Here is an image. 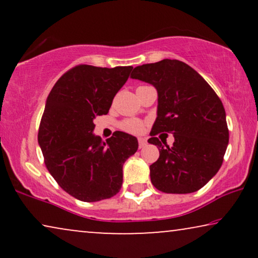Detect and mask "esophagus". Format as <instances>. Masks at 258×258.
Masks as SVG:
<instances>
[{"label": "esophagus", "instance_id": "obj_1", "mask_svg": "<svg viewBox=\"0 0 258 258\" xmlns=\"http://www.w3.org/2000/svg\"><path fill=\"white\" fill-rule=\"evenodd\" d=\"M146 146H147V140L146 139H139V147H140V149H141V148L146 147Z\"/></svg>", "mask_w": 258, "mask_h": 258}]
</instances>
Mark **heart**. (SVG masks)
Returning a JSON list of instances; mask_svg holds the SVG:
<instances>
[{
    "instance_id": "1",
    "label": "heart",
    "mask_w": 258,
    "mask_h": 258,
    "mask_svg": "<svg viewBox=\"0 0 258 258\" xmlns=\"http://www.w3.org/2000/svg\"><path fill=\"white\" fill-rule=\"evenodd\" d=\"M119 128H121L123 132L134 134V135H139V134H142L144 132L143 122H141L140 119L136 118L123 119V121L119 123Z\"/></svg>"
}]
</instances>
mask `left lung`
I'll use <instances>...</instances> for the list:
<instances>
[{"mask_svg": "<svg viewBox=\"0 0 258 258\" xmlns=\"http://www.w3.org/2000/svg\"><path fill=\"white\" fill-rule=\"evenodd\" d=\"M132 79L157 89V118L148 142L160 148L150 165L155 188L167 194L200 190L220 170L229 143L223 103L196 70L178 59L136 67ZM172 133L175 142L164 148L157 133ZM163 142V141H162Z\"/></svg>", "mask_w": 258, "mask_h": 258, "instance_id": "left-lung-1", "label": "left lung"}]
</instances>
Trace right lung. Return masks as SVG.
Masks as SVG:
<instances>
[{
	"instance_id": "obj_1",
	"label": "right lung",
	"mask_w": 258,
	"mask_h": 258,
	"mask_svg": "<svg viewBox=\"0 0 258 258\" xmlns=\"http://www.w3.org/2000/svg\"><path fill=\"white\" fill-rule=\"evenodd\" d=\"M132 69L79 64L59 77L45 102L37 136L44 164L66 192L83 202L115 196L123 163L139 148L136 137L122 132L107 142L93 135L95 117L108 114Z\"/></svg>"
}]
</instances>
